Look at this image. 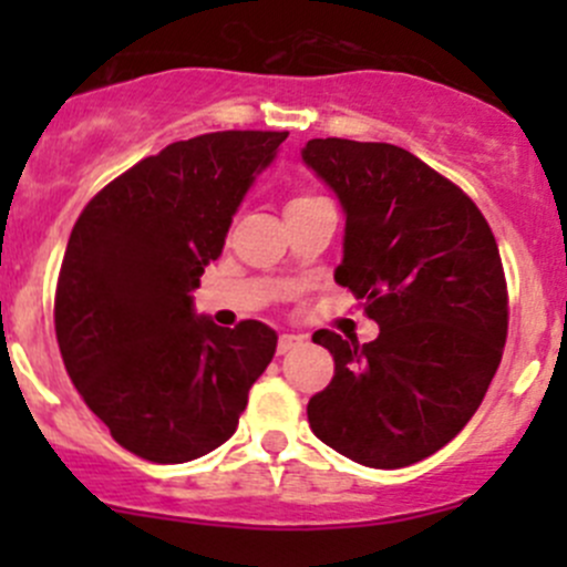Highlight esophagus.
I'll use <instances>...</instances> for the list:
<instances>
[{"label": "esophagus", "mask_w": 567, "mask_h": 567, "mask_svg": "<svg viewBox=\"0 0 567 567\" xmlns=\"http://www.w3.org/2000/svg\"><path fill=\"white\" fill-rule=\"evenodd\" d=\"M301 342H305V340H301L299 334H282V337H279V342H277V351L279 353H290V351H296Z\"/></svg>", "instance_id": "esophagus-1"}]
</instances>
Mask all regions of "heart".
I'll return each instance as SVG.
<instances>
[{
  "label": "heart",
  "mask_w": 567,
  "mask_h": 567,
  "mask_svg": "<svg viewBox=\"0 0 567 567\" xmlns=\"http://www.w3.org/2000/svg\"><path fill=\"white\" fill-rule=\"evenodd\" d=\"M305 199H312V197H296V199H290V203H305Z\"/></svg>",
  "instance_id": "heart-1"
}]
</instances>
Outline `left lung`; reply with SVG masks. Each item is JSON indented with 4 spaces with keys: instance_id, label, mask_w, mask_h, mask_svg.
Listing matches in <instances>:
<instances>
[{
    "instance_id": "left-lung-1",
    "label": "left lung",
    "mask_w": 567,
    "mask_h": 567,
    "mask_svg": "<svg viewBox=\"0 0 567 567\" xmlns=\"http://www.w3.org/2000/svg\"><path fill=\"white\" fill-rule=\"evenodd\" d=\"M301 162L346 216L334 279L379 323L364 346L312 334L334 357V379L310 398V427L362 466H411L458 436L499 368V247L477 205L403 147L329 136L307 142Z\"/></svg>"
}]
</instances>
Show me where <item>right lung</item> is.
<instances>
[{
	"label": "right lung",
	"mask_w": 567,
	"mask_h": 567,
	"mask_svg": "<svg viewBox=\"0 0 567 567\" xmlns=\"http://www.w3.org/2000/svg\"><path fill=\"white\" fill-rule=\"evenodd\" d=\"M288 131L173 142L90 199L68 238L54 329L73 386L114 442L186 463L236 433L277 351L260 320L221 329L194 310L205 266Z\"/></svg>",
	"instance_id": "right-lung-1"
}]
</instances>
